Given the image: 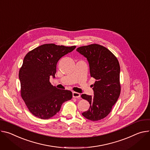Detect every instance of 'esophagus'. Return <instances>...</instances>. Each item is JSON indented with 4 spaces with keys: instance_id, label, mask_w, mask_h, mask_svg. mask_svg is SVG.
Wrapping results in <instances>:
<instances>
[{
    "instance_id": "obj_1",
    "label": "esophagus",
    "mask_w": 150,
    "mask_h": 150,
    "mask_svg": "<svg viewBox=\"0 0 150 150\" xmlns=\"http://www.w3.org/2000/svg\"><path fill=\"white\" fill-rule=\"evenodd\" d=\"M73 97L75 98H79L80 97V94L79 93L74 92H73Z\"/></svg>"
}]
</instances>
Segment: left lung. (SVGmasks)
Listing matches in <instances>:
<instances>
[{"instance_id": "8db88e82", "label": "left lung", "mask_w": 150, "mask_h": 150, "mask_svg": "<svg viewBox=\"0 0 150 150\" xmlns=\"http://www.w3.org/2000/svg\"><path fill=\"white\" fill-rule=\"evenodd\" d=\"M77 51L87 58L91 76L96 80L92 85L94 96L81 95L90 104L82 115L92 121L100 120L109 114L120 94L119 61L110 50L96 43L79 47Z\"/></svg>"}]
</instances>
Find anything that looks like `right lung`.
Masks as SVG:
<instances>
[{
    "label": "right lung",
    "mask_w": 150,
    "mask_h": 150,
    "mask_svg": "<svg viewBox=\"0 0 150 150\" xmlns=\"http://www.w3.org/2000/svg\"><path fill=\"white\" fill-rule=\"evenodd\" d=\"M76 47L44 44L24 57L19 71L20 93L28 110L36 117L41 119L52 117L64 102L72 98L71 91L56 88L49 79L51 76L55 77L59 59Z\"/></svg>",
    "instance_id": "obj_1"
}]
</instances>
